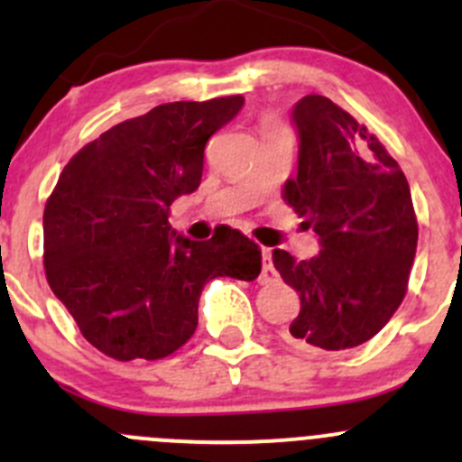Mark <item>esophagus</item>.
<instances>
[{"label": "esophagus", "instance_id": "obj_1", "mask_svg": "<svg viewBox=\"0 0 462 462\" xmlns=\"http://www.w3.org/2000/svg\"><path fill=\"white\" fill-rule=\"evenodd\" d=\"M262 254H263V268H262V277H259V282H262V284H271V282L277 280V271L273 268L271 248H263Z\"/></svg>", "mask_w": 462, "mask_h": 462}]
</instances>
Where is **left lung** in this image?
Returning a JSON list of instances; mask_svg holds the SVG:
<instances>
[{"mask_svg": "<svg viewBox=\"0 0 462 462\" xmlns=\"http://www.w3.org/2000/svg\"><path fill=\"white\" fill-rule=\"evenodd\" d=\"M293 124L298 176L282 196L322 250L304 262L273 250L282 280L300 295L289 338L347 350L373 338L404 300L418 248L413 199L386 146L327 97L300 98Z\"/></svg>", "mask_w": 462, "mask_h": 462, "instance_id": "1", "label": "left lung"}]
</instances>
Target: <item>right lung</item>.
Returning a JSON list of instances; mask_svg holds the SVG:
<instances>
[{
    "mask_svg": "<svg viewBox=\"0 0 462 462\" xmlns=\"http://www.w3.org/2000/svg\"><path fill=\"white\" fill-rule=\"evenodd\" d=\"M244 97L173 101L112 126L67 162L44 205V273L80 334L110 359L158 361L194 336L214 277L253 282L262 250L239 230L171 232L169 208L199 189L205 144Z\"/></svg>",
    "mask_w": 462,
    "mask_h": 462,
    "instance_id": "add662e5",
    "label": "right lung"
}]
</instances>
